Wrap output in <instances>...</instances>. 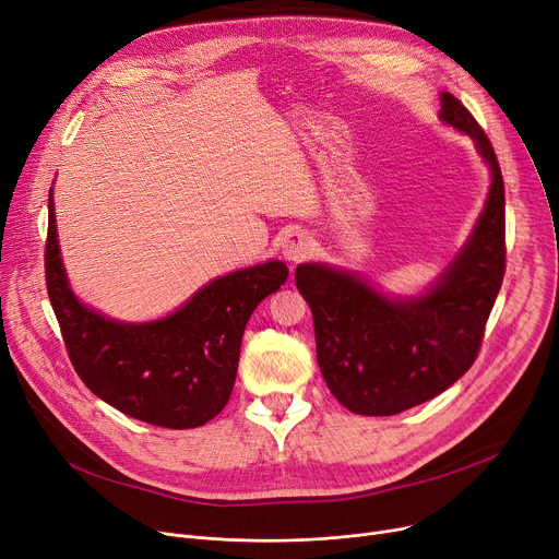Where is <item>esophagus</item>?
Instances as JSON below:
<instances>
[{
  "label": "esophagus",
  "mask_w": 559,
  "mask_h": 559,
  "mask_svg": "<svg viewBox=\"0 0 559 559\" xmlns=\"http://www.w3.org/2000/svg\"><path fill=\"white\" fill-rule=\"evenodd\" d=\"M314 251V240L312 235L306 230H289L287 238L283 242V255L289 262H301Z\"/></svg>",
  "instance_id": "obj_1"
}]
</instances>
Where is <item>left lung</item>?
<instances>
[{
    "label": "left lung",
    "mask_w": 559,
    "mask_h": 559,
    "mask_svg": "<svg viewBox=\"0 0 559 559\" xmlns=\"http://www.w3.org/2000/svg\"><path fill=\"white\" fill-rule=\"evenodd\" d=\"M439 120L466 133L489 165L485 209L466 245L419 297H388L356 272L297 267L314 319L317 362L356 415L390 417L449 390L474 365L506 274V186L493 146L462 102L442 93Z\"/></svg>",
    "instance_id": "8db88e82"
}]
</instances>
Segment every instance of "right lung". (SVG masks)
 Masks as SVG:
<instances>
[{
    "mask_svg": "<svg viewBox=\"0 0 559 559\" xmlns=\"http://www.w3.org/2000/svg\"><path fill=\"white\" fill-rule=\"evenodd\" d=\"M49 190L47 295L85 388L120 413L163 428H197L230 399L255 306L281 289L287 264L270 260L203 285L171 314L129 324L76 299L58 249Z\"/></svg>",
    "mask_w": 559,
    "mask_h": 559,
    "instance_id": "obj_1",
    "label": "right lung"
}]
</instances>
